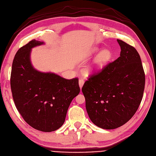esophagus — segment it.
Returning a JSON list of instances; mask_svg holds the SVG:
<instances>
[{"mask_svg":"<svg viewBox=\"0 0 156 156\" xmlns=\"http://www.w3.org/2000/svg\"><path fill=\"white\" fill-rule=\"evenodd\" d=\"M83 84H84V80H83V79L80 78V79L79 80V85H80V89L82 88Z\"/></svg>","mask_w":156,"mask_h":156,"instance_id":"1","label":"esophagus"}]
</instances>
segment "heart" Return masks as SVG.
Listing matches in <instances>:
<instances>
[{"label": "heart", "mask_w": 156, "mask_h": 156, "mask_svg": "<svg viewBox=\"0 0 156 156\" xmlns=\"http://www.w3.org/2000/svg\"><path fill=\"white\" fill-rule=\"evenodd\" d=\"M98 51L97 48H94L93 51V53H94ZM111 58V54L109 51L107 49L102 50L97 55L94 60L93 63L90 66L89 69V73H95L99 71L106 63L109 61Z\"/></svg>", "instance_id": "heart-1"}]
</instances>
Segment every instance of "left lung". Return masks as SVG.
<instances>
[{
  "instance_id": "obj_1",
  "label": "left lung",
  "mask_w": 156,
  "mask_h": 156,
  "mask_svg": "<svg viewBox=\"0 0 156 156\" xmlns=\"http://www.w3.org/2000/svg\"><path fill=\"white\" fill-rule=\"evenodd\" d=\"M117 41L120 56L90 75L82 89L89 117L103 129L122 126L134 116L143 98L145 75L137 50Z\"/></svg>"
}]
</instances>
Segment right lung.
I'll return each instance as SVG.
<instances>
[{
  "label": "right lung",
  "mask_w": 156,
  "mask_h": 156,
  "mask_svg": "<svg viewBox=\"0 0 156 156\" xmlns=\"http://www.w3.org/2000/svg\"><path fill=\"white\" fill-rule=\"evenodd\" d=\"M44 44L32 40L15 56L11 73V89L17 110L34 129L49 132L65 122L68 108L80 93L78 78H63L34 69L30 61L31 49Z\"/></svg>",
  "instance_id": "1"
}]
</instances>
